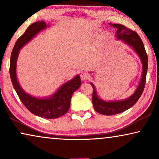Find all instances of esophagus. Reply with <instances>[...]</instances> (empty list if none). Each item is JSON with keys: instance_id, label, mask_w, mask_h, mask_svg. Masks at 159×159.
Instances as JSON below:
<instances>
[{"instance_id": "34e87169", "label": "esophagus", "mask_w": 159, "mask_h": 159, "mask_svg": "<svg viewBox=\"0 0 159 159\" xmlns=\"http://www.w3.org/2000/svg\"><path fill=\"white\" fill-rule=\"evenodd\" d=\"M89 77H90V75H89V73L87 72V71H82V72L80 74V78H81L82 81H85V80L89 79Z\"/></svg>"}]
</instances>
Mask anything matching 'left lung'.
<instances>
[{
	"label": "left lung",
	"mask_w": 159,
	"mask_h": 159,
	"mask_svg": "<svg viewBox=\"0 0 159 159\" xmlns=\"http://www.w3.org/2000/svg\"><path fill=\"white\" fill-rule=\"evenodd\" d=\"M110 25L116 29V38L118 40H122L126 44L132 47L139 56L142 62L143 71L142 77H141L138 88L131 96L122 101H103L98 97L94 84L91 83L93 89L92 102L94 109L99 114L106 115V116H111V115H114L125 111L136 103L144 90L148 71V55L145 50L143 41L138 33L122 25L110 23Z\"/></svg>",
	"instance_id": "obj_1"
}]
</instances>
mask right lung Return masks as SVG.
I'll use <instances>...</instances> for the list:
<instances>
[{
	"label": "right lung",
	"instance_id": "right-lung-1",
	"mask_svg": "<svg viewBox=\"0 0 159 159\" xmlns=\"http://www.w3.org/2000/svg\"><path fill=\"white\" fill-rule=\"evenodd\" d=\"M48 26L43 21L32 24L16 40L11 55L9 72L14 90L25 107L36 116L46 119H56L64 115L69 111L73 93L81 85L80 76L77 75L72 80L65 82L51 96L39 98L28 94L21 88L17 80L16 70L19 50Z\"/></svg>",
	"mask_w": 159,
	"mask_h": 159
}]
</instances>
